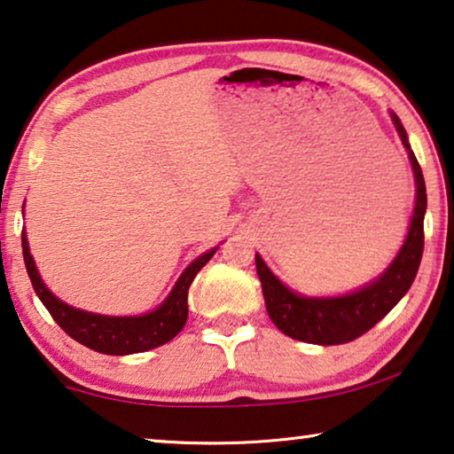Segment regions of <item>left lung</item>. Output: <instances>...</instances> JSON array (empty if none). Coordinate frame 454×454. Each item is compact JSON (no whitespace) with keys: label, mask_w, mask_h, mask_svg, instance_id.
<instances>
[{"label":"left lung","mask_w":454,"mask_h":454,"mask_svg":"<svg viewBox=\"0 0 454 454\" xmlns=\"http://www.w3.org/2000/svg\"><path fill=\"white\" fill-rule=\"evenodd\" d=\"M390 117L400 135L402 145L408 151L410 165H412L416 200L404 244L382 275L356 291L337 294V297H307V294L289 289L256 253V272L262 283L266 311H269L272 323L293 340L317 345L354 341L378 321H382L414 283L424 250L427 185H424L419 160L410 149L404 125L400 123L395 113L390 111Z\"/></svg>","instance_id":"left-lung-1"}]
</instances>
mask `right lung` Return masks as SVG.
Listing matches in <instances>:
<instances>
[{
  "label": "right lung",
  "mask_w": 454,
  "mask_h": 454,
  "mask_svg": "<svg viewBox=\"0 0 454 454\" xmlns=\"http://www.w3.org/2000/svg\"><path fill=\"white\" fill-rule=\"evenodd\" d=\"M21 248H24L26 270L32 280L34 291L50 315H52L54 321L67 331L72 340L106 356L141 354V351L160 348V345L174 340L179 331L184 329L185 321H188V291L192 280L201 270V266L210 261L215 250H218V247H214L207 253L198 256L179 275L174 289L153 311L117 317V315H100L64 303L48 289L38 269H35L26 232L21 234Z\"/></svg>",
  "instance_id": "add662e5"
}]
</instances>
